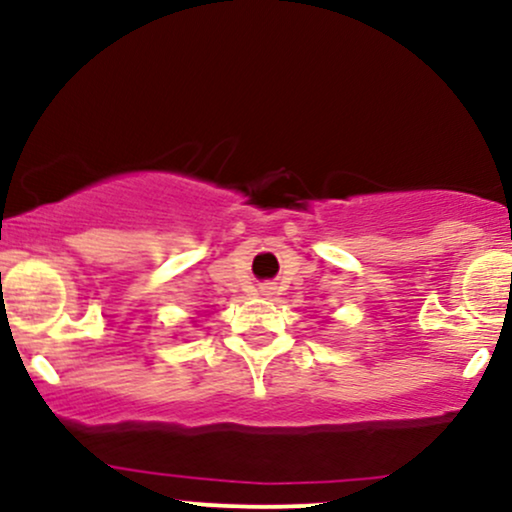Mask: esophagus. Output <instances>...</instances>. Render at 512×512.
<instances>
[{
    "label": "esophagus",
    "instance_id": "esophagus-1",
    "mask_svg": "<svg viewBox=\"0 0 512 512\" xmlns=\"http://www.w3.org/2000/svg\"><path fill=\"white\" fill-rule=\"evenodd\" d=\"M260 291L264 293V296H269V293H272V286H267V284H264V286H260Z\"/></svg>",
    "mask_w": 512,
    "mask_h": 512
}]
</instances>
